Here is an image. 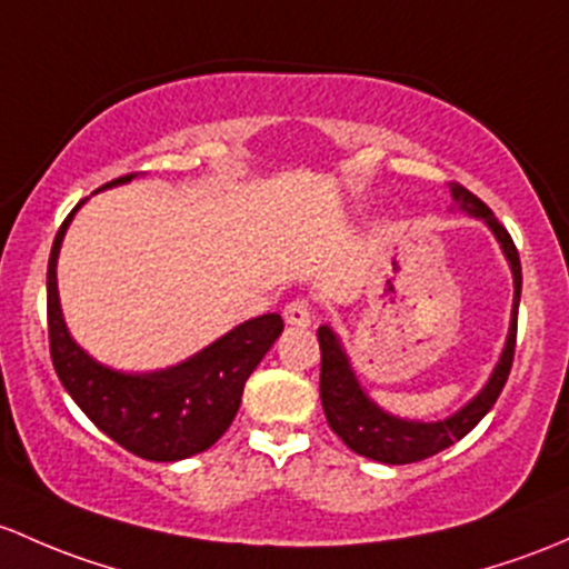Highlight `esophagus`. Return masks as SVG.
I'll return each instance as SVG.
<instances>
[{
	"mask_svg": "<svg viewBox=\"0 0 569 569\" xmlns=\"http://www.w3.org/2000/svg\"><path fill=\"white\" fill-rule=\"evenodd\" d=\"M283 319L286 325L302 327L305 330V327H310V321H313V310H310L308 300H295L283 308Z\"/></svg>",
	"mask_w": 569,
	"mask_h": 569,
	"instance_id": "34e87169",
	"label": "esophagus"
}]
</instances>
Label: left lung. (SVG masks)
<instances>
[{
  "label": "left lung",
  "mask_w": 569,
  "mask_h": 569,
  "mask_svg": "<svg viewBox=\"0 0 569 569\" xmlns=\"http://www.w3.org/2000/svg\"><path fill=\"white\" fill-rule=\"evenodd\" d=\"M450 196L456 199V204L463 209V212L486 220L488 229L493 231L496 239H499L507 261H510L512 283H516V300H512V319L510 332H507L505 351H501L499 365L493 368V373H490L482 392L477 395L475 400H469V403L460 411H456V415L447 417V420H400V417L387 415L385 409H379V406L368 398V392L362 390L355 370H351L349 357H346L338 335H335L330 327H319V332H316L319 335L321 349L319 392L327 422H330V428L343 439V445L349 447V450H355L357 456L379 460V463H415V460H426L463 439V436L493 409L496 398L505 390L507 376H510L512 357H516L518 302H521V259H518L516 242L507 234L505 226L496 220V214L490 212L488 204H482V201L477 199L471 190H466L463 184L450 182Z\"/></svg>",
  "instance_id": "obj_1"
}]
</instances>
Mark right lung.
<instances>
[{
    "label": "right lung",
    "mask_w": 569,
    "mask_h": 569,
    "mask_svg": "<svg viewBox=\"0 0 569 569\" xmlns=\"http://www.w3.org/2000/svg\"><path fill=\"white\" fill-rule=\"evenodd\" d=\"M136 174L111 179L103 188ZM76 209L59 226L48 259V346L59 381L83 415L133 456L169 463L209 450L237 417L244 381L283 332V319L264 313L244 321L190 360L154 373H122L94 362L70 338L57 291L59 248Z\"/></svg>",
    "instance_id": "obj_1"
}]
</instances>
